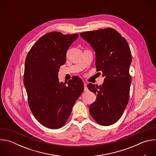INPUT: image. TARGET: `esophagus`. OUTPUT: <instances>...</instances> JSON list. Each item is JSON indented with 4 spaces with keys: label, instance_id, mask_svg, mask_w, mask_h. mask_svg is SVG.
<instances>
[{
    "label": "esophagus",
    "instance_id": "obj_1",
    "mask_svg": "<svg viewBox=\"0 0 156 156\" xmlns=\"http://www.w3.org/2000/svg\"><path fill=\"white\" fill-rule=\"evenodd\" d=\"M84 90L85 91H87V90H88V89H87V84L84 82Z\"/></svg>",
    "mask_w": 156,
    "mask_h": 156
}]
</instances>
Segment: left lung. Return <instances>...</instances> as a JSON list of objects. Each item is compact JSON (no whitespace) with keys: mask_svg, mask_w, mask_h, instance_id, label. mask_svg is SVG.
I'll return each instance as SVG.
<instances>
[{"mask_svg":"<svg viewBox=\"0 0 156 156\" xmlns=\"http://www.w3.org/2000/svg\"><path fill=\"white\" fill-rule=\"evenodd\" d=\"M80 36L93 48L96 69L104 77L102 85H87L97 96L90 105V114L101 125H112L122 117L129 99L132 58L128 44L119 33L110 28L81 33Z\"/></svg>","mask_w":156,"mask_h":156,"instance_id":"8db88e82","label":"left lung"}]
</instances>
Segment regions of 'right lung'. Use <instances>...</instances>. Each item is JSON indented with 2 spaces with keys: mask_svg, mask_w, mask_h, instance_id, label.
<instances>
[{
  "mask_svg": "<svg viewBox=\"0 0 156 156\" xmlns=\"http://www.w3.org/2000/svg\"><path fill=\"white\" fill-rule=\"evenodd\" d=\"M78 34L51 32L40 37L32 46L25 60L23 83L31 112L43 126L62 127L72 107L84 90L81 78L75 76L60 82V66L66 62V53Z\"/></svg>",
  "mask_w": 156,
  "mask_h": 156,
  "instance_id": "obj_1",
  "label": "right lung"
}]
</instances>
